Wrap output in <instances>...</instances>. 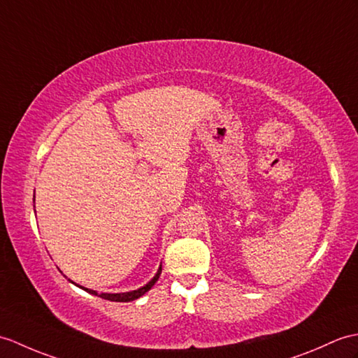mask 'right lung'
<instances>
[{
    "label": "right lung",
    "mask_w": 358,
    "mask_h": 358,
    "mask_svg": "<svg viewBox=\"0 0 358 358\" xmlns=\"http://www.w3.org/2000/svg\"><path fill=\"white\" fill-rule=\"evenodd\" d=\"M160 274H162V267L159 268V271H157V274L152 278V280H149L145 287H141L138 289H134V292H128V293H117V294L101 293V294H99V293L94 292V289H88V288H84V287H80V288H84L85 292H88L90 294L101 296L102 299H106V301H111V302H131V301H136V299H138L140 296H143L146 292H149V289L152 288V285L155 284V282L159 280Z\"/></svg>",
    "instance_id": "add662e5"
}]
</instances>
